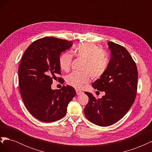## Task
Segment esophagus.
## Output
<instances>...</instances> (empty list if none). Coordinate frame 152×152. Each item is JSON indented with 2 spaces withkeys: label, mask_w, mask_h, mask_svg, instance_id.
<instances>
[{
  "label": "esophagus",
  "mask_w": 152,
  "mask_h": 152,
  "mask_svg": "<svg viewBox=\"0 0 152 152\" xmlns=\"http://www.w3.org/2000/svg\"><path fill=\"white\" fill-rule=\"evenodd\" d=\"M76 93H77V95H80V94H82V92L80 91H79V90H76Z\"/></svg>",
  "instance_id": "esophagus-1"
}]
</instances>
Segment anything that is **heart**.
<instances>
[{
  "label": "heart",
  "instance_id": "heart-1",
  "mask_svg": "<svg viewBox=\"0 0 152 152\" xmlns=\"http://www.w3.org/2000/svg\"><path fill=\"white\" fill-rule=\"evenodd\" d=\"M76 56L84 59L82 72H72L66 77V83L76 89H81L88 83L91 76L98 79L106 72L108 65L107 53L101 50L93 42H82L78 44L73 50ZM72 56L69 53H63L59 58V65L61 70L68 71L70 69Z\"/></svg>",
  "mask_w": 152,
  "mask_h": 152
}]
</instances>
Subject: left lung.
<instances>
[{
	"instance_id": "obj_1",
	"label": "left lung",
	"mask_w": 152,
	"mask_h": 152,
	"mask_svg": "<svg viewBox=\"0 0 152 152\" xmlns=\"http://www.w3.org/2000/svg\"><path fill=\"white\" fill-rule=\"evenodd\" d=\"M108 45L111 59L107 70L92 84L105 94L96 99L91 93H85L89 97L85 116L99 126L112 125L125 115L134 102L137 86V69L129 53L113 42Z\"/></svg>"
}]
</instances>
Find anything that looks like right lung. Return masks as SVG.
<instances>
[{"instance_id":"obj_1","label":"right lung","mask_w":152,"mask_h":152,"mask_svg":"<svg viewBox=\"0 0 152 152\" xmlns=\"http://www.w3.org/2000/svg\"><path fill=\"white\" fill-rule=\"evenodd\" d=\"M72 45L71 41L46 37L32 43L22 57L18 70L21 98L29 112L40 121L52 122L62 118L76 95L70 86L51 89L53 79L61 74L59 56Z\"/></svg>"}]
</instances>
